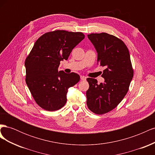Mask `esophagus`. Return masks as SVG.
Here are the masks:
<instances>
[{
    "label": "esophagus",
    "instance_id": "esophagus-1",
    "mask_svg": "<svg viewBox=\"0 0 155 155\" xmlns=\"http://www.w3.org/2000/svg\"><path fill=\"white\" fill-rule=\"evenodd\" d=\"M80 78H81V79L82 81H85L86 79H87V78L85 76H81Z\"/></svg>",
    "mask_w": 155,
    "mask_h": 155
}]
</instances>
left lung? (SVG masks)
<instances>
[{
  "label": "left lung",
  "mask_w": 155,
  "mask_h": 155,
  "mask_svg": "<svg viewBox=\"0 0 155 155\" xmlns=\"http://www.w3.org/2000/svg\"><path fill=\"white\" fill-rule=\"evenodd\" d=\"M97 53V64L104 67L101 77L104 83L97 84L87 78V105L92 112L103 114L114 109L127 93L133 77L129 50L124 42L107 33L87 35Z\"/></svg>",
  "instance_id": "obj_1"
}]
</instances>
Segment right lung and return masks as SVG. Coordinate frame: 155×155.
<instances>
[{"label": "right lung", "mask_w": 155, "mask_h": 155, "mask_svg": "<svg viewBox=\"0 0 155 155\" xmlns=\"http://www.w3.org/2000/svg\"><path fill=\"white\" fill-rule=\"evenodd\" d=\"M84 38L81 32L55 30L41 36L33 46L25 61L26 83L37 104L43 109L62 108L68 89L79 82L78 74L58 72V67Z\"/></svg>", "instance_id": "1"}]
</instances>
